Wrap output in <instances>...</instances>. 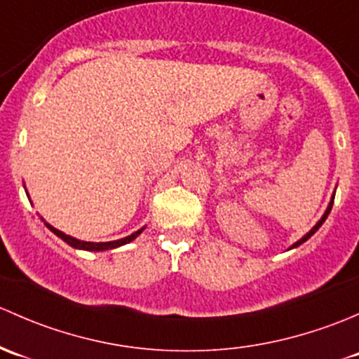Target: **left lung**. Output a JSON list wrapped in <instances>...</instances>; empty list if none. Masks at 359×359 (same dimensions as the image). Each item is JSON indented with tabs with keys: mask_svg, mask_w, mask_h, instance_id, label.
<instances>
[{
	"mask_svg": "<svg viewBox=\"0 0 359 359\" xmlns=\"http://www.w3.org/2000/svg\"><path fill=\"white\" fill-rule=\"evenodd\" d=\"M334 198H335V191H334V194H332V198H330V202H328V207H327V210H325V212H323V216H321V219L318 221V223L315 224V226H313L311 230H309L308 233H306L304 236H302V238H299L297 242H295V243H292V245L289 247V250H290V249H295V247H299V245H301V243H304L306 240H308V238H311V236L315 235L318 230H320V226H321V224L325 223V219H327V217H328V214H330V210H332V205H334Z\"/></svg>",
	"mask_w": 359,
	"mask_h": 359,
	"instance_id": "obj_1",
	"label": "left lung"
}]
</instances>
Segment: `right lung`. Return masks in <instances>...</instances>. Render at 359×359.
<instances>
[{
  "mask_svg": "<svg viewBox=\"0 0 359 359\" xmlns=\"http://www.w3.org/2000/svg\"><path fill=\"white\" fill-rule=\"evenodd\" d=\"M27 197H29V195H27ZM41 221H44L43 217H41ZM44 224H46L48 230L53 231V233L57 235L58 238L64 240V242L69 243L70 247H74V249H79V250H90V252H102V250L117 249V247L126 245V243L133 242V240H135L136 236H138L143 230H145V226H143V228H140L138 231H135V233H131L129 236H124V238H119V240H112V242H84V240H77V238H74V236L65 235L64 231L57 230V228L51 226V224L46 223V221H44Z\"/></svg>",
  "mask_w": 359,
  "mask_h": 359,
  "instance_id": "add662e5",
  "label": "right lung"
}]
</instances>
